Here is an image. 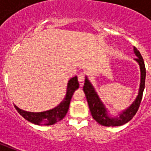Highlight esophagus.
<instances>
[{
  "label": "esophagus",
  "instance_id": "34e87169",
  "mask_svg": "<svg viewBox=\"0 0 151 151\" xmlns=\"http://www.w3.org/2000/svg\"><path fill=\"white\" fill-rule=\"evenodd\" d=\"M85 79V73H81L80 74H78V82H79V85H80L81 87H82L83 85H84Z\"/></svg>",
  "mask_w": 151,
  "mask_h": 151
}]
</instances>
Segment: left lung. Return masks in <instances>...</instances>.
<instances>
[{
	"mask_svg": "<svg viewBox=\"0 0 151 151\" xmlns=\"http://www.w3.org/2000/svg\"><path fill=\"white\" fill-rule=\"evenodd\" d=\"M134 52L137 56L135 59L139 65L141 73L140 85H139V90L138 96L136 97V100L132 103V105L128 107L126 110H123L119 114V117H111L107 114V110L103 102L100 100L99 96L96 92L94 87L92 86L89 81L86 78L84 84L83 90L85 92V96L87 99L88 104L89 106L90 111L92 114V117L99 124L103 126H120L122 124H126L129 122L132 117L135 116L136 112L138 111V109L140 105L142 97L144 88H145V78H146V68L144 61L140 52L136 47H134Z\"/></svg>",
	"mask_w": 151,
	"mask_h": 151,
	"instance_id": "1",
	"label": "left lung"
}]
</instances>
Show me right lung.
<instances>
[{"label": "right lung", "mask_w": 151, "mask_h": 151, "mask_svg": "<svg viewBox=\"0 0 151 151\" xmlns=\"http://www.w3.org/2000/svg\"><path fill=\"white\" fill-rule=\"evenodd\" d=\"M79 88V83L78 81V77L75 76L67 83V88H66V94L63 100L52 110L44 111V112H29L21 110L16 106L14 105L15 108L22 117H23L28 122L34 123L38 125H52L61 121L68 111L70 103L73 92L76 89Z\"/></svg>", "instance_id": "add662e5"}]
</instances>
